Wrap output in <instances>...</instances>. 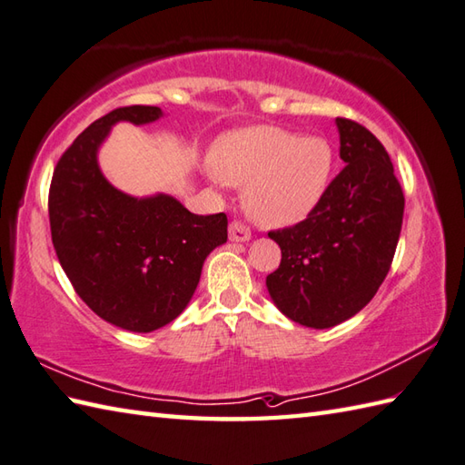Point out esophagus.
I'll use <instances>...</instances> for the list:
<instances>
[{
  "mask_svg": "<svg viewBox=\"0 0 465 465\" xmlns=\"http://www.w3.org/2000/svg\"><path fill=\"white\" fill-rule=\"evenodd\" d=\"M250 238H252V232H250V227L245 225L243 222L233 220L230 223V240L232 242H248Z\"/></svg>",
  "mask_w": 465,
  "mask_h": 465,
  "instance_id": "esophagus-1",
  "label": "esophagus"
}]
</instances>
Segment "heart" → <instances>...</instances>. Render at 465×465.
I'll return each mask as SVG.
<instances>
[{
    "mask_svg": "<svg viewBox=\"0 0 465 465\" xmlns=\"http://www.w3.org/2000/svg\"><path fill=\"white\" fill-rule=\"evenodd\" d=\"M333 165L325 137L262 125L225 135L207 170L215 180L245 185V210L275 227L303 220L322 202Z\"/></svg>",
    "mask_w": 465,
    "mask_h": 465,
    "instance_id": "heart-1",
    "label": "heart"
}]
</instances>
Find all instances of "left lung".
<instances>
[{"instance_id": "left-lung-1", "label": "left lung", "mask_w": 465, "mask_h": 465, "mask_svg": "<svg viewBox=\"0 0 465 465\" xmlns=\"http://www.w3.org/2000/svg\"><path fill=\"white\" fill-rule=\"evenodd\" d=\"M343 170L303 222L272 230L280 268L265 278L273 303L305 328H331L363 310L388 275L406 197L381 142L338 117Z\"/></svg>"}]
</instances>
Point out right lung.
I'll return each mask as SVG.
<instances>
[{
	"instance_id": "right-lung-1",
	"label": "right lung",
	"mask_w": 465,
	"mask_h": 465,
	"mask_svg": "<svg viewBox=\"0 0 465 465\" xmlns=\"http://www.w3.org/2000/svg\"><path fill=\"white\" fill-rule=\"evenodd\" d=\"M155 105L105 114L75 137L49 185L52 242L75 293L117 328L147 333L190 303L212 250L227 242V215H195L170 195H127L105 180L97 147L117 122H155Z\"/></svg>"
}]
</instances>
